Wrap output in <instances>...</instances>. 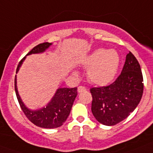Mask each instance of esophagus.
<instances>
[{
  "instance_id": "obj_1",
  "label": "esophagus",
  "mask_w": 153,
  "mask_h": 153,
  "mask_svg": "<svg viewBox=\"0 0 153 153\" xmlns=\"http://www.w3.org/2000/svg\"><path fill=\"white\" fill-rule=\"evenodd\" d=\"M86 90V88L83 86H78V88H77V90H78V92H79V93H81V92L85 91Z\"/></svg>"
}]
</instances>
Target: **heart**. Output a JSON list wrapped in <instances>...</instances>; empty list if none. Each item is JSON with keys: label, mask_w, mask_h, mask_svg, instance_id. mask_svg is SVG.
Returning <instances> with one entry per match:
<instances>
[{"label": "heart", "mask_w": 153, "mask_h": 153, "mask_svg": "<svg viewBox=\"0 0 153 153\" xmlns=\"http://www.w3.org/2000/svg\"><path fill=\"white\" fill-rule=\"evenodd\" d=\"M120 57L114 50L98 49L84 61L89 79L95 84L103 86L111 83L118 72Z\"/></svg>", "instance_id": "obj_1"}]
</instances>
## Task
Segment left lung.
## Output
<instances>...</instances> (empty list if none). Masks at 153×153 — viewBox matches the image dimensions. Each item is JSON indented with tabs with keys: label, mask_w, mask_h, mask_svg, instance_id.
<instances>
[{
	"label": "left lung",
	"mask_w": 153,
	"mask_h": 153,
	"mask_svg": "<svg viewBox=\"0 0 153 153\" xmlns=\"http://www.w3.org/2000/svg\"><path fill=\"white\" fill-rule=\"evenodd\" d=\"M143 77L140 65L129 52L122 72L108 86L90 89L91 110L99 123L114 126L129 117L141 100Z\"/></svg>",
	"instance_id": "1"
}]
</instances>
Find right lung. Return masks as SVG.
I'll return each instance as SVG.
<instances>
[{
    "instance_id": "add662e5",
    "label": "right lung",
    "mask_w": 153,
    "mask_h": 153,
    "mask_svg": "<svg viewBox=\"0 0 153 153\" xmlns=\"http://www.w3.org/2000/svg\"><path fill=\"white\" fill-rule=\"evenodd\" d=\"M51 45V43H48V42L38 44L33 47L27 55L44 52ZM24 59H25V56L19 62L16 73H17L19 70V68ZM16 84H17V79H16L15 76L14 88H15L16 96L24 115L34 125L41 127V128H46V129H53V128H57L63 125L70 114L74 100L77 95L76 87L58 89L52 100L46 107L39 109V110H36V111H31L24 106L21 101L18 92H17Z\"/></svg>"
}]
</instances>
